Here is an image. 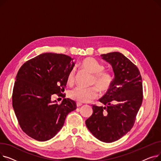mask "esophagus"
Returning a JSON list of instances; mask_svg holds the SVG:
<instances>
[{"label":"esophagus","instance_id":"esophagus-1","mask_svg":"<svg viewBox=\"0 0 161 161\" xmlns=\"http://www.w3.org/2000/svg\"><path fill=\"white\" fill-rule=\"evenodd\" d=\"M76 106H77V107H80L81 106H82V104L80 103H77V104H76Z\"/></svg>","mask_w":161,"mask_h":161}]
</instances>
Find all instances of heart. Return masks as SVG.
Here are the masks:
<instances>
[{"label":"heart","instance_id":"1","mask_svg":"<svg viewBox=\"0 0 161 161\" xmlns=\"http://www.w3.org/2000/svg\"><path fill=\"white\" fill-rule=\"evenodd\" d=\"M81 66L93 74L92 84L95 85L89 88L75 87L70 92V97L78 103H89L97 98L99 95L98 90L102 93H106L111 89L114 83L112 72L104 70V66L92 57H86L80 63ZM75 70L72 69L67 77V81L72 84L74 81Z\"/></svg>","mask_w":161,"mask_h":161}]
</instances>
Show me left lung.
<instances>
[{
    "label": "left lung",
    "mask_w": 161,
    "mask_h": 161,
    "mask_svg": "<svg viewBox=\"0 0 161 161\" xmlns=\"http://www.w3.org/2000/svg\"><path fill=\"white\" fill-rule=\"evenodd\" d=\"M111 64L113 85L99 99L105 106L92 105L93 113L86 121L98 140L110 143L122 138L133 127L143 100V87L138 67L119 52L101 55Z\"/></svg>",
    "instance_id": "8db88e82"
}]
</instances>
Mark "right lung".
I'll list each match as a JSON object with an SVG mask.
<instances>
[{
  "label": "right lung",
  "instance_id": "right-lung-1",
  "mask_svg": "<svg viewBox=\"0 0 161 161\" xmlns=\"http://www.w3.org/2000/svg\"><path fill=\"white\" fill-rule=\"evenodd\" d=\"M73 58L64 54L46 53L25 62L19 69L12 92V106L22 130L38 141L52 139L61 130L66 115L77 108L64 98L67 77ZM56 94L61 105L51 101Z\"/></svg>",
  "mask_w": 161,
  "mask_h": 161
}]
</instances>
